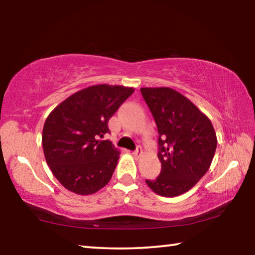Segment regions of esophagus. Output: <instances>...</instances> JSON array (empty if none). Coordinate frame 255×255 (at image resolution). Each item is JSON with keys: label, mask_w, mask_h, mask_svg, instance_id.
Here are the masks:
<instances>
[{"label": "esophagus", "mask_w": 255, "mask_h": 255, "mask_svg": "<svg viewBox=\"0 0 255 255\" xmlns=\"http://www.w3.org/2000/svg\"><path fill=\"white\" fill-rule=\"evenodd\" d=\"M142 148H141V146H137V148H135V151L133 152V154L137 156V158H140V156L142 155Z\"/></svg>", "instance_id": "obj_1"}]
</instances>
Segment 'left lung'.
<instances>
[{"instance_id": "1", "label": "left lung", "mask_w": 255, "mask_h": 255, "mask_svg": "<svg viewBox=\"0 0 255 255\" xmlns=\"http://www.w3.org/2000/svg\"><path fill=\"white\" fill-rule=\"evenodd\" d=\"M158 128L161 172L146 180L155 194L174 197L191 189L208 172L217 137L211 122L186 96L168 87L140 88Z\"/></svg>"}]
</instances>
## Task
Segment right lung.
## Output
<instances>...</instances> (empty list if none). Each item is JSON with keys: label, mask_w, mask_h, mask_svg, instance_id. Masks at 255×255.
<instances>
[{"label": "right lung", "mask_w": 255, "mask_h": 255, "mask_svg": "<svg viewBox=\"0 0 255 255\" xmlns=\"http://www.w3.org/2000/svg\"><path fill=\"white\" fill-rule=\"evenodd\" d=\"M133 88L97 85L80 90L48 115L43 128L47 165L66 189L90 195L109 182L121 152L110 140L108 122Z\"/></svg>", "instance_id": "add662e5"}]
</instances>
